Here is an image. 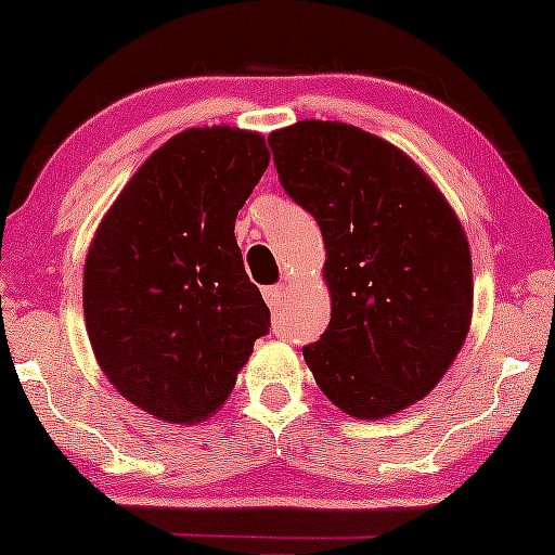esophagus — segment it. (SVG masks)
I'll return each mask as SVG.
<instances>
[{
	"mask_svg": "<svg viewBox=\"0 0 555 555\" xmlns=\"http://www.w3.org/2000/svg\"><path fill=\"white\" fill-rule=\"evenodd\" d=\"M262 295H264V302H268L270 308H278L280 302H283L285 285H270V287H264Z\"/></svg>",
	"mask_w": 555,
	"mask_h": 555,
	"instance_id": "obj_1",
	"label": "esophagus"
}]
</instances>
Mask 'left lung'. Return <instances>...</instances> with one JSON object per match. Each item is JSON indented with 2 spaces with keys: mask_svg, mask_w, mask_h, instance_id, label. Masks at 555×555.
Here are the masks:
<instances>
[{
  "mask_svg": "<svg viewBox=\"0 0 555 555\" xmlns=\"http://www.w3.org/2000/svg\"><path fill=\"white\" fill-rule=\"evenodd\" d=\"M287 196L325 245L331 323L302 348L318 386L359 420L435 389L465 344L473 260L442 192L389 141L338 120L268 135Z\"/></svg>",
  "mask_w": 555,
  "mask_h": 555,
  "instance_id": "left-lung-1",
  "label": "left lung"
}]
</instances>
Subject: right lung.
<instances>
[{
    "label": "right lung",
    "mask_w": 555,
    "mask_h": 555,
    "mask_svg": "<svg viewBox=\"0 0 555 555\" xmlns=\"http://www.w3.org/2000/svg\"><path fill=\"white\" fill-rule=\"evenodd\" d=\"M268 164L260 133L189 128L143 162L88 249L90 346L111 384L158 420L215 414L270 331L234 240Z\"/></svg>",
    "instance_id": "add662e5"
}]
</instances>
